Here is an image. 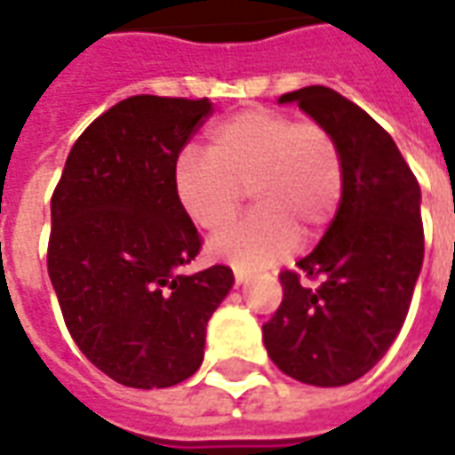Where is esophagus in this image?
<instances>
[{"label": "esophagus", "instance_id": "1", "mask_svg": "<svg viewBox=\"0 0 455 455\" xmlns=\"http://www.w3.org/2000/svg\"><path fill=\"white\" fill-rule=\"evenodd\" d=\"M248 277H251V273H248V270L234 267V280H236V285H241V283H246Z\"/></svg>", "mask_w": 455, "mask_h": 455}]
</instances>
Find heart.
<instances>
[{"label": "heart", "mask_w": 455, "mask_h": 455, "mask_svg": "<svg viewBox=\"0 0 455 455\" xmlns=\"http://www.w3.org/2000/svg\"><path fill=\"white\" fill-rule=\"evenodd\" d=\"M346 185L339 140L322 121L253 107L207 131V153L185 148L175 192L188 217L221 231L246 199L256 212L212 241V253L256 270L292 253L299 231L319 236L334 221Z\"/></svg>", "instance_id": "1"}]
</instances>
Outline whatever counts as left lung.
Here are the masks:
<instances>
[{
  "instance_id": "8db88e82",
  "label": "left lung",
  "mask_w": 455,
  "mask_h": 455,
  "mask_svg": "<svg viewBox=\"0 0 455 455\" xmlns=\"http://www.w3.org/2000/svg\"><path fill=\"white\" fill-rule=\"evenodd\" d=\"M280 102L334 133L346 185L319 246L280 273L283 302L263 343L290 378L339 387L380 361L410 312L424 260L419 182L390 133L334 90L312 84Z\"/></svg>"
}]
</instances>
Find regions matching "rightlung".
I'll list each match as a JSON object with an SVG mask.
<instances>
[{
	"mask_svg": "<svg viewBox=\"0 0 455 455\" xmlns=\"http://www.w3.org/2000/svg\"><path fill=\"white\" fill-rule=\"evenodd\" d=\"M209 114L207 97L114 104L75 140L51 197L48 275L65 326L126 387L195 375L209 316L234 285L228 266L180 273L202 236L180 204L175 163Z\"/></svg>",
	"mask_w": 455,
	"mask_h": 455,
	"instance_id": "add662e5",
	"label": "right lung"
}]
</instances>
